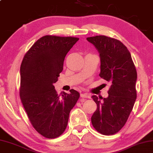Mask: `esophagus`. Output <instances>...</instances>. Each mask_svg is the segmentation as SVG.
I'll list each match as a JSON object with an SVG mask.
<instances>
[{
	"mask_svg": "<svg viewBox=\"0 0 153 153\" xmlns=\"http://www.w3.org/2000/svg\"><path fill=\"white\" fill-rule=\"evenodd\" d=\"M81 97H82V98H90V95H88V94H82Z\"/></svg>",
	"mask_w": 153,
	"mask_h": 153,
	"instance_id": "esophagus-1",
	"label": "esophagus"
}]
</instances>
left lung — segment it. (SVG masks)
<instances>
[{"instance_id": "obj_1", "label": "left lung", "mask_w": 153, "mask_h": 153, "mask_svg": "<svg viewBox=\"0 0 153 153\" xmlns=\"http://www.w3.org/2000/svg\"><path fill=\"white\" fill-rule=\"evenodd\" d=\"M87 40L100 53L99 76L111 84L107 98L91 97L97 104L91 123L102 134H116L126 123L137 99V70L130 53L120 41L104 35Z\"/></svg>"}]
</instances>
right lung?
<instances>
[{
  "instance_id": "right-lung-1",
  "label": "right lung",
  "mask_w": 153,
  "mask_h": 153,
  "mask_svg": "<svg viewBox=\"0 0 153 153\" xmlns=\"http://www.w3.org/2000/svg\"><path fill=\"white\" fill-rule=\"evenodd\" d=\"M78 40L45 35L33 44L21 63V102L33 126L45 138L63 134L70 111L79 98V93L74 89L59 97L54 87L66 55Z\"/></svg>"
}]
</instances>
